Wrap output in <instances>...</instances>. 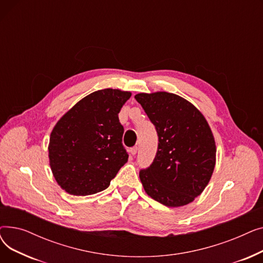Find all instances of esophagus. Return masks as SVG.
<instances>
[{
    "mask_svg": "<svg viewBox=\"0 0 263 263\" xmlns=\"http://www.w3.org/2000/svg\"><path fill=\"white\" fill-rule=\"evenodd\" d=\"M130 153H131V155H132V156H135V155H136V153H137V147H136V146L132 147V148L130 149Z\"/></svg>",
    "mask_w": 263,
    "mask_h": 263,
    "instance_id": "1",
    "label": "esophagus"
}]
</instances>
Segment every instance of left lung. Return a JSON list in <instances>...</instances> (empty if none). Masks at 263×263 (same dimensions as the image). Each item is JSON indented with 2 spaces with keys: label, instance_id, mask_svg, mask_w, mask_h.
Segmentation results:
<instances>
[{
  "label": "left lung",
  "instance_id": "obj_1",
  "mask_svg": "<svg viewBox=\"0 0 263 263\" xmlns=\"http://www.w3.org/2000/svg\"><path fill=\"white\" fill-rule=\"evenodd\" d=\"M135 99L155 124L158 151L140 178L147 194L166 206H181L199 196L215 166L216 147L203 115L182 97L158 91Z\"/></svg>",
  "mask_w": 263,
  "mask_h": 263
}]
</instances>
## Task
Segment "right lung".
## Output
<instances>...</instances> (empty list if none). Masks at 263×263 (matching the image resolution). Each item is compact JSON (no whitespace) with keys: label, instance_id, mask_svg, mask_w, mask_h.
I'll list each match as a JSON object with an SVG mask.
<instances>
[{"label":"right lung","instance_id":"1","mask_svg":"<svg viewBox=\"0 0 263 263\" xmlns=\"http://www.w3.org/2000/svg\"><path fill=\"white\" fill-rule=\"evenodd\" d=\"M130 97L129 91L112 88L93 91L55 124L48 148L50 166L69 194L86 196L105 190L127 163L118 113Z\"/></svg>","mask_w":263,"mask_h":263}]
</instances>
